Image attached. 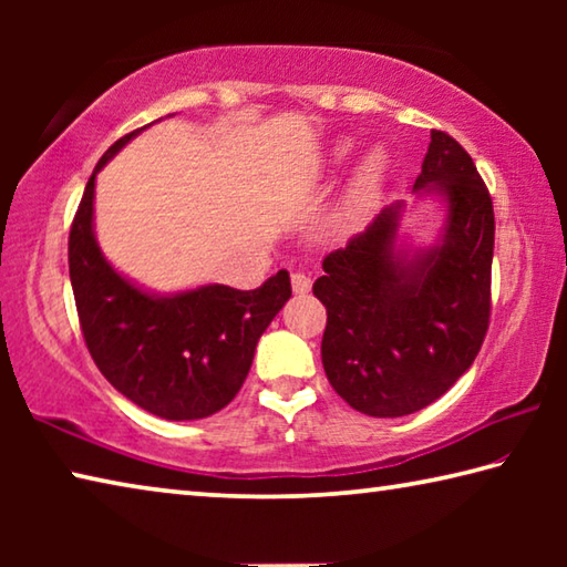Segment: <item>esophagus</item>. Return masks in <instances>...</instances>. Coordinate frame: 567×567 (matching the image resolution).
I'll return each mask as SVG.
<instances>
[{
    "label": "esophagus",
    "instance_id": "esophagus-1",
    "mask_svg": "<svg viewBox=\"0 0 567 567\" xmlns=\"http://www.w3.org/2000/svg\"><path fill=\"white\" fill-rule=\"evenodd\" d=\"M310 287H312L310 277H307L305 272H292V292H295V295L310 292Z\"/></svg>",
    "mask_w": 567,
    "mask_h": 567
}]
</instances>
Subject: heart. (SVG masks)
<instances>
[{
  "label": "heart",
  "mask_w": 567,
  "mask_h": 567,
  "mask_svg": "<svg viewBox=\"0 0 567 567\" xmlns=\"http://www.w3.org/2000/svg\"><path fill=\"white\" fill-rule=\"evenodd\" d=\"M344 152H348V145H338L334 147V159L344 157ZM388 155L382 150H372L370 155H364V159L358 165L350 182V189H348V197H344V207L342 213L348 219H360L368 209L375 203L382 185H385V177H388Z\"/></svg>",
  "instance_id": "b5f03b06"
}]
</instances>
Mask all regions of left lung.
<instances>
[{"label":"left lung","mask_w":567,"mask_h":567,"mask_svg":"<svg viewBox=\"0 0 567 567\" xmlns=\"http://www.w3.org/2000/svg\"><path fill=\"white\" fill-rule=\"evenodd\" d=\"M417 195L447 205L427 249L398 245L402 203L322 260L312 292L328 307L322 368L350 408L372 417L412 415L455 385L491 322L493 199L473 157L430 132Z\"/></svg>","instance_id":"left-lung-1"}]
</instances>
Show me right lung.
Listing matches in <instances>:
<instances>
[{"instance_id": "obj_1", "label": "right lung", "mask_w": 567, "mask_h": 567, "mask_svg": "<svg viewBox=\"0 0 567 567\" xmlns=\"http://www.w3.org/2000/svg\"><path fill=\"white\" fill-rule=\"evenodd\" d=\"M142 130L104 152L74 215L76 315L92 360L114 390L157 417L199 420L229 405L243 388L257 340L290 300V275L280 270L257 290L203 285L152 295L114 270L94 239V179Z\"/></svg>"}]
</instances>
